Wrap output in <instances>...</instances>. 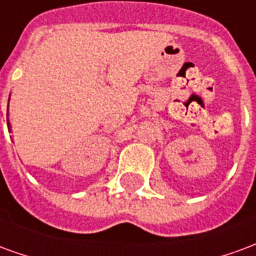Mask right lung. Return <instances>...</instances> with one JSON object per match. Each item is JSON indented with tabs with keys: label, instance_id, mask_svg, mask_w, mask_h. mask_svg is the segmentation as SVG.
Here are the masks:
<instances>
[{
	"label": "right lung",
	"instance_id": "1",
	"mask_svg": "<svg viewBox=\"0 0 256 256\" xmlns=\"http://www.w3.org/2000/svg\"><path fill=\"white\" fill-rule=\"evenodd\" d=\"M8 128H9V122H8Z\"/></svg>",
	"mask_w": 256,
	"mask_h": 256
}]
</instances>
